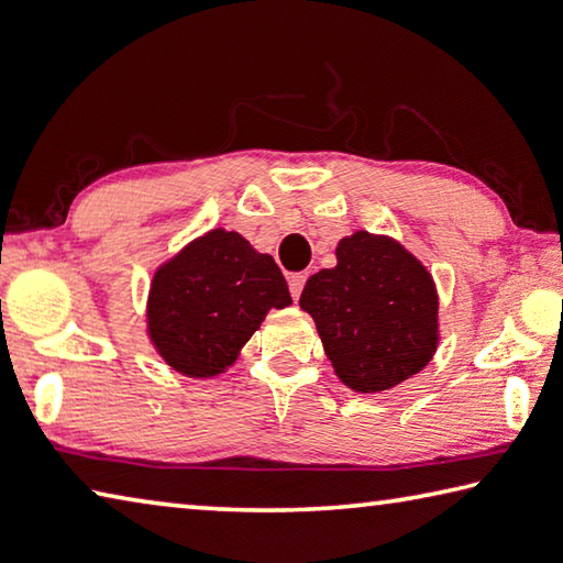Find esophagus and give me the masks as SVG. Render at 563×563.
Here are the masks:
<instances>
[{"instance_id":"obj_1","label":"esophagus","mask_w":563,"mask_h":563,"mask_svg":"<svg viewBox=\"0 0 563 563\" xmlns=\"http://www.w3.org/2000/svg\"><path fill=\"white\" fill-rule=\"evenodd\" d=\"M303 284H306V274H301V272H296L289 277V289H291L294 301H299V296L303 291Z\"/></svg>"}]
</instances>
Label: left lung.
<instances>
[{
  "instance_id": "1",
  "label": "left lung",
  "mask_w": 563,
  "mask_h": 563,
  "mask_svg": "<svg viewBox=\"0 0 563 563\" xmlns=\"http://www.w3.org/2000/svg\"><path fill=\"white\" fill-rule=\"evenodd\" d=\"M338 264L306 282L301 309L350 389L382 391L421 373L439 343V296L427 267L389 238L355 232Z\"/></svg>"
}]
</instances>
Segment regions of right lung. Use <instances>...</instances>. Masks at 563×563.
<instances>
[{"mask_svg":"<svg viewBox=\"0 0 563 563\" xmlns=\"http://www.w3.org/2000/svg\"><path fill=\"white\" fill-rule=\"evenodd\" d=\"M291 303L289 286L269 254L238 232L210 230L156 272L150 294V335L168 365L188 377H213L269 309Z\"/></svg>","mask_w":563,"mask_h":563,"instance_id":"right-lung-1","label":"right lung"}]
</instances>
